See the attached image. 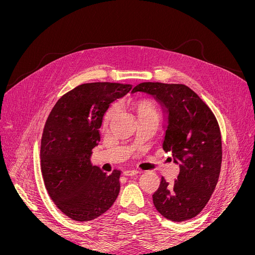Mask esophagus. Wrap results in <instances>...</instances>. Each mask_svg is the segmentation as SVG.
<instances>
[{"label":"esophagus","mask_w":255,"mask_h":255,"mask_svg":"<svg viewBox=\"0 0 255 255\" xmlns=\"http://www.w3.org/2000/svg\"><path fill=\"white\" fill-rule=\"evenodd\" d=\"M137 173H139V171H138L137 169H127V170L123 171V175H126V176L134 175V174H137Z\"/></svg>","instance_id":"34e87169"}]
</instances>
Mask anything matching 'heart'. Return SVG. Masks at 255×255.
Wrapping results in <instances>:
<instances>
[{
	"instance_id": "1",
	"label": "heart",
	"mask_w": 255,
	"mask_h": 255,
	"mask_svg": "<svg viewBox=\"0 0 255 255\" xmlns=\"http://www.w3.org/2000/svg\"><path fill=\"white\" fill-rule=\"evenodd\" d=\"M128 109L130 112H133L135 114L137 120L148 117L150 115L156 114L154 106L149 101H145V100H138V101L130 102L128 104ZM109 118H110V112L105 115V117L103 119V126L107 125Z\"/></svg>"
}]
</instances>
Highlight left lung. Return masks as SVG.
<instances>
[{
	"mask_svg": "<svg viewBox=\"0 0 255 255\" xmlns=\"http://www.w3.org/2000/svg\"><path fill=\"white\" fill-rule=\"evenodd\" d=\"M152 95L166 115L163 149L171 152L180 173L173 182L161 176L153 204L171 221L196 217L210 200L219 179L222 145L218 121L195 91L183 84L145 82L132 92Z\"/></svg>",
	"mask_w": 255,
	"mask_h": 255,
	"instance_id": "left-lung-1",
	"label": "left lung"
}]
</instances>
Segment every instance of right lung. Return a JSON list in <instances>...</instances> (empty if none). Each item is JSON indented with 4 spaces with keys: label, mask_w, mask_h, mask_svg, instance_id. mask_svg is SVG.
<instances>
[{
    "label": "right lung",
    "mask_w": 255,
    "mask_h": 255,
    "mask_svg": "<svg viewBox=\"0 0 255 255\" xmlns=\"http://www.w3.org/2000/svg\"><path fill=\"white\" fill-rule=\"evenodd\" d=\"M129 84L87 83L67 92L54 105L41 137V171L48 194L59 210L75 221H89L114 204L121 171L107 174L90 163L100 141L104 114Z\"/></svg>",
    "instance_id": "right-lung-1"
}]
</instances>
